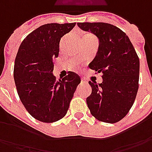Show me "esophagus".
<instances>
[{"mask_svg": "<svg viewBox=\"0 0 152 152\" xmlns=\"http://www.w3.org/2000/svg\"><path fill=\"white\" fill-rule=\"evenodd\" d=\"M81 83L85 84V83H87V81H86V79H84V78H81Z\"/></svg>", "mask_w": 152, "mask_h": 152, "instance_id": "obj_1", "label": "esophagus"}]
</instances>
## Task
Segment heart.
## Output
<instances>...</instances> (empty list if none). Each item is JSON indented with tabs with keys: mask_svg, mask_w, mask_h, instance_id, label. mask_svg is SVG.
I'll list each match as a JSON object with an SVG mask.
<instances>
[{
	"mask_svg": "<svg viewBox=\"0 0 152 152\" xmlns=\"http://www.w3.org/2000/svg\"><path fill=\"white\" fill-rule=\"evenodd\" d=\"M87 38H95V36H94L92 34L86 33V34H85V35H84V39H87Z\"/></svg>",
	"mask_w": 152,
	"mask_h": 152,
	"instance_id": "1",
	"label": "heart"
}]
</instances>
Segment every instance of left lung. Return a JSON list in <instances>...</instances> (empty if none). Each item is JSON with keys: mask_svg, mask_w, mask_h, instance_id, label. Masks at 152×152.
<instances>
[{"mask_svg": "<svg viewBox=\"0 0 152 152\" xmlns=\"http://www.w3.org/2000/svg\"><path fill=\"white\" fill-rule=\"evenodd\" d=\"M100 41L90 68L102 73V84L89 81L92 88L86 102L97 120L115 124L132 107L139 88L140 59L131 41L118 27L106 23H78Z\"/></svg>", "mask_w": 152, "mask_h": 152, "instance_id": "1", "label": "left lung"}]
</instances>
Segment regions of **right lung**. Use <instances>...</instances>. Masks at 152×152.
Masks as SVG:
<instances>
[{
	"label": "right lung",
	"mask_w": 152,
	"mask_h": 152,
	"mask_svg": "<svg viewBox=\"0 0 152 152\" xmlns=\"http://www.w3.org/2000/svg\"><path fill=\"white\" fill-rule=\"evenodd\" d=\"M75 24L47 23L39 27L27 35L18 50L13 69L17 91L28 113L40 122L61 119L81 81L73 72L57 81L52 74L61 38Z\"/></svg>",
	"instance_id": "add662e5"
}]
</instances>
